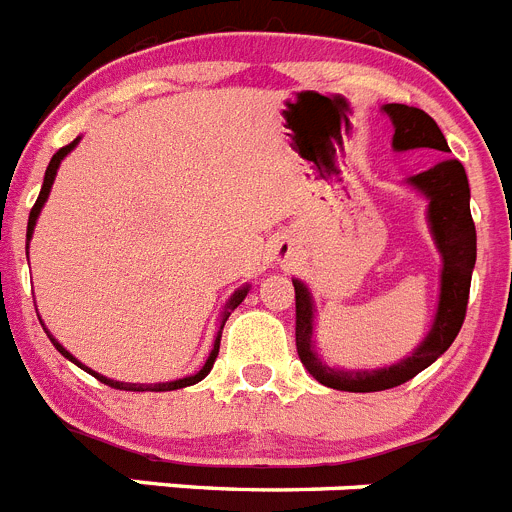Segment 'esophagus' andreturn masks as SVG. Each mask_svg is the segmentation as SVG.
<instances>
[{"mask_svg": "<svg viewBox=\"0 0 512 512\" xmlns=\"http://www.w3.org/2000/svg\"><path fill=\"white\" fill-rule=\"evenodd\" d=\"M289 248L287 246H277V261H287L289 259Z\"/></svg>", "mask_w": 512, "mask_h": 512, "instance_id": "34e87169", "label": "esophagus"}]
</instances>
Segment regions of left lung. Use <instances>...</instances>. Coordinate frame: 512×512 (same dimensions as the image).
Instances as JSON below:
<instances>
[{"label": "left lung", "mask_w": 512, "mask_h": 512, "mask_svg": "<svg viewBox=\"0 0 512 512\" xmlns=\"http://www.w3.org/2000/svg\"><path fill=\"white\" fill-rule=\"evenodd\" d=\"M395 125L392 148L410 151V148H433V151L449 153V143L443 138L441 128L431 115H425L418 107L408 104H384L382 107ZM413 184L428 200V225H431L433 241L441 253V295H438L436 320L431 333L425 336L413 351V356L402 359L400 364L374 369V372H343L330 369L318 359L312 348V297L300 279L295 284V312H297V354L307 372L325 387L341 392H382L405 384L420 374L425 366H431L446 348L459 336L464 315H467L469 284L472 269L477 261V230H474L472 212H469V182L464 166L456 158H441L423 174L410 176Z\"/></svg>", "instance_id": "1"}]
</instances>
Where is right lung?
<instances>
[{
	"mask_svg": "<svg viewBox=\"0 0 512 512\" xmlns=\"http://www.w3.org/2000/svg\"><path fill=\"white\" fill-rule=\"evenodd\" d=\"M76 143H79V138H76V140H71L69 146L58 148V151L53 153L51 164H48V169H45V179H43V187H40L38 200H35L33 210H30V220H27V241H30V238H33L35 220H38L40 210H43L45 200H48V194H51V187H53V179H56V171H58V166H61V161H63V158H66V156H69L71 151H74V148H76ZM246 295H248V287H243V289H238V292H235V295L230 297V300H228V307H225L223 318H220V330H217V338H215V343H212V351H210V356H207L205 366H202V369H200V372H197V374H192V377L176 379V382H161V384H125V382H115V379H107V377H102V374L92 372V369H89V366H84V364H81V361H76L74 356H71L69 351H66V348H63L61 343H58L56 338H53L51 333H48V330H45V333H48V338H51V343H53V346H56L58 351H61V354L66 356V359H69V361H74V364H76V366H81V369H87V372L92 374V377H97L99 382H104V384H110V387H115V390H130V392H169V390H182V387H189V384H197V382H202V379H205L207 374H210L212 364H215V359H217V351H220V336H223V325H225V320L230 318V312H233L235 307L241 305V302H243V297H246Z\"/></svg>",
	"mask_w": 512,
	"mask_h": 512,
	"instance_id": "obj_1",
	"label": "right lung"
}]
</instances>
